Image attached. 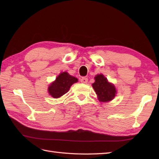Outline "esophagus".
<instances>
[{
	"instance_id": "1",
	"label": "esophagus",
	"mask_w": 159,
	"mask_h": 159,
	"mask_svg": "<svg viewBox=\"0 0 159 159\" xmlns=\"http://www.w3.org/2000/svg\"><path fill=\"white\" fill-rule=\"evenodd\" d=\"M87 81H88V79H87V78L86 77H83L81 78V79H80V82L82 83H87Z\"/></svg>"
}]
</instances>
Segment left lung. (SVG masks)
Returning a JSON list of instances; mask_svg holds the SVG:
<instances>
[{"label":"left lung","mask_w":159,"mask_h":159,"mask_svg":"<svg viewBox=\"0 0 159 159\" xmlns=\"http://www.w3.org/2000/svg\"><path fill=\"white\" fill-rule=\"evenodd\" d=\"M95 82L92 87L96 92L99 101L108 102L112 100L117 94L116 87L110 83L103 74H98L95 76Z\"/></svg>","instance_id":"obj_1"}]
</instances>
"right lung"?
I'll list each match as a JSON object with an SVG mask.
<instances>
[{"label":"right lung","mask_w":159,"mask_h":159,"mask_svg":"<svg viewBox=\"0 0 159 159\" xmlns=\"http://www.w3.org/2000/svg\"><path fill=\"white\" fill-rule=\"evenodd\" d=\"M77 82L76 78L70 75L66 72H63L49 85L48 92L54 98H58L68 92L70 87Z\"/></svg>","instance_id":"add662e5"}]
</instances>
